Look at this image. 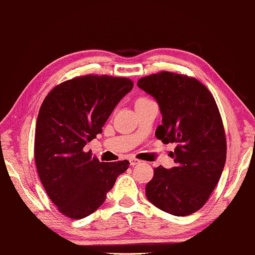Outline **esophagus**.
<instances>
[{
  "label": "esophagus",
  "mask_w": 255,
  "mask_h": 255,
  "mask_svg": "<svg viewBox=\"0 0 255 255\" xmlns=\"http://www.w3.org/2000/svg\"><path fill=\"white\" fill-rule=\"evenodd\" d=\"M129 162H130L131 166H135V165L139 164L140 160H138V159H136V158H131V159H129Z\"/></svg>",
  "instance_id": "34e87169"
}]
</instances>
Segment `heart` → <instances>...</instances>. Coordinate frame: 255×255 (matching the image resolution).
<instances>
[{
    "mask_svg": "<svg viewBox=\"0 0 255 255\" xmlns=\"http://www.w3.org/2000/svg\"><path fill=\"white\" fill-rule=\"evenodd\" d=\"M146 100H149V98H146V97H139V98H137V101H146Z\"/></svg>",
    "mask_w": 255,
    "mask_h": 255,
    "instance_id": "heart-1",
    "label": "heart"
}]
</instances>
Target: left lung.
<instances>
[{
  "mask_svg": "<svg viewBox=\"0 0 255 255\" xmlns=\"http://www.w3.org/2000/svg\"><path fill=\"white\" fill-rule=\"evenodd\" d=\"M137 86L160 108L157 138L176 143L175 167L154 168L146 198L172 215L192 214L210 198L226 164L227 140L218 105L211 91L188 75L164 71L139 79Z\"/></svg>",
  "mask_w": 255,
  "mask_h": 255,
  "instance_id": "1",
  "label": "left lung"
}]
</instances>
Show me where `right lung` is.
<instances>
[{
    "instance_id": "1",
    "label": "right lung",
    "mask_w": 255,
    "mask_h": 255,
    "mask_svg": "<svg viewBox=\"0 0 255 255\" xmlns=\"http://www.w3.org/2000/svg\"><path fill=\"white\" fill-rule=\"evenodd\" d=\"M127 78L83 75L56 86L36 120L34 157L47 195L71 219L90 215L105 201L128 160L101 162L85 145L101 134L120 100L132 89Z\"/></svg>"
}]
</instances>
